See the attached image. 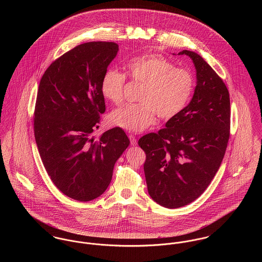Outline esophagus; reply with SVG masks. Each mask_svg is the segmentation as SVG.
<instances>
[{"label": "esophagus", "instance_id": "obj_1", "mask_svg": "<svg viewBox=\"0 0 262 262\" xmlns=\"http://www.w3.org/2000/svg\"><path fill=\"white\" fill-rule=\"evenodd\" d=\"M129 139H130V143H131L133 146L137 144V139H136V137H135L133 134H130V135H129Z\"/></svg>", "mask_w": 262, "mask_h": 262}]
</instances>
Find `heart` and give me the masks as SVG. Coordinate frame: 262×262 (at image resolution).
<instances>
[{
    "mask_svg": "<svg viewBox=\"0 0 262 262\" xmlns=\"http://www.w3.org/2000/svg\"><path fill=\"white\" fill-rule=\"evenodd\" d=\"M127 73L131 79L143 84L139 104H126L109 115L113 125L131 132H141L153 125L156 113L162 120H170L183 112L189 103L193 89L192 74L160 54L148 53L130 59ZM126 75L107 70L101 79V94L109 102L119 104L124 97Z\"/></svg>",
    "mask_w": 262,
    "mask_h": 262,
    "instance_id": "heart-1",
    "label": "heart"
}]
</instances>
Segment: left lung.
Instances as JSON below:
<instances>
[{
	"mask_svg": "<svg viewBox=\"0 0 262 262\" xmlns=\"http://www.w3.org/2000/svg\"><path fill=\"white\" fill-rule=\"evenodd\" d=\"M196 70L193 97L186 109L138 144L154 202L174 209L196 200L214 179L230 137V96L223 79L195 52L183 50Z\"/></svg>",
	"mask_w": 262,
	"mask_h": 262,
	"instance_id": "8db88e82",
	"label": "left lung"
}]
</instances>
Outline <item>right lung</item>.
Segmentation results:
<instances>
[{"label": "right lung", "instance_id": "obj_1", "mask_svg": "<svg viewBox=\"0 0 262 262\" xmlns=\"http://www.w3.org/2000/svg\"><path fill=\"white\" fill-rule=\"evenodd\" d=\"M118 52L114 42H86L55 59L42 75L34 135L43 165L62 193L88 202L109 187L117 159L129 146L120 127L92 137L106 111L101 79Z\"/></svg>", "mask_w": 262, "mask_h": 262}]
</instances>
